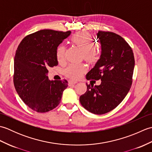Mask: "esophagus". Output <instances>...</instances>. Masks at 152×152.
<instances>
[{"label":"esophagus","mask_w":152,"mask_h":152,"mask_svg":"<svg viewBox=\"0 0 152 152\" xmlns=\"http://www.w3.org/2000/svg\"><path fill=\"white\" fill-rule=\"evenodd\" d=\"M78 83V82L76 81V80H69V84L70 86L74 85V84H75V83Z\"/></svg>","instance_id":"1"}]
</instances>
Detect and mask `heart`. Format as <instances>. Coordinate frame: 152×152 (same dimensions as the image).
Listing matches in <instances>:
<instances>
[{
	"instance_id": "b5f03b06",
	"label": "heart",
	"mask_w": 152,
	"mask_h": 152,
	"mask_svg": "<svg viewBox=\"0 0 152 152\" xmlns=\"http://www.w3.org/2000/svg\"><path fill=\"white\" fill-rule=\"evenodd\" d=\"M71 41L82 50L83 58L88 61H94L98 56L96 48L93 46L94 41L89 33L86 32L76 33L71 38ZM65 48L60 45L57 50V57L59 61H62L64 57ZM86 70L84 64L70 63L64 70V74L70 78L77 79L82 76Z\"/></svg>"
}]
</instances>
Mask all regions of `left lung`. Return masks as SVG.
<instances>
[{
  "mask_svg": "<svg viewBox=\"0 0 152 152\" xmlns=\"http://www.w3.org/2000/svg\"><path fill=\"white\" fill-rule=\"evenodd\" d=\"M101 47V56L86 74V79L101 80L99 86H87L80 96L83 108L94 114H104L118 106L132 84L134 58L129 45L119 35L100 31L96 33Z\"/></svg>",
  "mask_w": 152,
  "mask_h": 152,
  "instance_id": "8db88e82",
  "label": "left lung"
}]
</instances>
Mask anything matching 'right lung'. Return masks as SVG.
<instances>
[{
	"instance_id": "obj_1",
	"label": "right lung",
	"mask_w": 152,
	"mask_h": 152,
	"mask_svg": "<svg viewBox=\"0 0 152 152\" xmlns=\"http://www.w3.org/2000/svg\"><path fill=\"white\" fill-rule=\"evenodd\" d=\"M70 34L40 30L25 37L18 46L14 63V86L19 97L34 111L49 112L60 103L68 82L50 80L48 69L58 64L57 48Z\"/></svg>"
}]
</instances>
